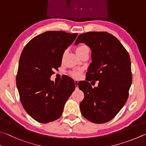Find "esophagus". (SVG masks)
I'll list each match as a JSON object with an SVG mask.
<instances>
[{"mask_svg": "<svg viewBox=\"0 0 146 146\" xmlns=\"http://www.w3.org/2000/svg\"><path fill=\"white\" fill-rule=\"evenodd\" d=\"M78 80H75V86L76 88H78Z\"/></svg>", "mask_w": 146, "mask_h": 146, "instance_id": "esophagus-1", "label": "esophagus"}]
</instances>
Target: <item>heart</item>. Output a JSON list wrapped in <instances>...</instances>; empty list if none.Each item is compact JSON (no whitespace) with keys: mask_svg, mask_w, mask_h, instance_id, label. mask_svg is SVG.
<instances>
[{"mask_svg":"<svg viewBox=\"0 0 146 146\" xmlns=\"http://www.w3.org/2000/svg\"><path fill=\"white\" fill-rule=\"evenodd\" d=\"M86 48H88V47L86 45H80V46H79L77 48H76V53H78ZM80 74H81V71L80 70L73 71H72V72H71V75L75 78H78L80 76Z\"/></svg>","mask_w":146,"mask_h":146,"instance_id":"b5f03b06","label":"heart"}]
</instances>
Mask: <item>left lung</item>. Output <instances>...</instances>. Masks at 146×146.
I'll use <instances>...</instances> for the list:
<instances>
[{
  "label": "left lung",
  "instance_id": "obj_1",
  "mask_svg": "<svg viewBox=\"0 0 146 146\" xmlns=\"http://www.w3.org/2000/svg\"><path fill=\"white\" fill-rule=\"evenodd\" d=\"M84 43L92 51L86 81L78 85L84 93L80 104L81 113L97 124L108 122L123 107L132 82L131 61L125 48L107 32H88L78 36L75 44ZM99 81L92 88L88 82Z\"/></svg>",
  "mask_w": 146,
  "mask_h": 146
}]
</instances>
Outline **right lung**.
Returning <instances> with one entry per match:
<instances>
[{
  "instance_id": "add662e5",
  "label": "right lung",
  "mask_w": 146,
  "mask_h": 146,
  "mask_svg": "<svg viewBox=\"0 0 146 146\" xmlns=\"http://www.w3.org/2000/svg\"><path fill=\"white\" fill-rule=\"evenodd\" d=\"M77 35L47 31L32 39L22 52L16 77L20 100L28 114L39 123L59 119L75 89L74 80L68 76L59 84L50 80V76L61 65L65 50Z\"/></svg>"
}]
</instances>
